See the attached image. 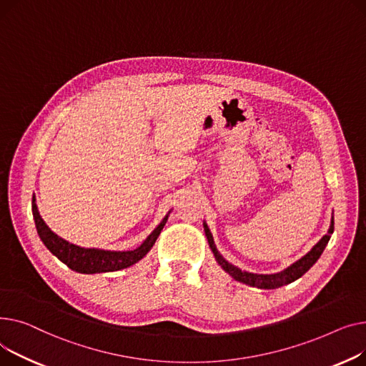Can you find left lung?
<instances>
[{
    "label": "left lung",
    "mask_w": 366,
    "mask_h": 366,
    "mask_svg": "<svg viewBox=\"0 0 366 366\" xmlns=\"http://www.w3.org/2000/svg\"><path fill=\"white\" fill-rule=\"evenodd\" d=\"M204 230H205V234H207V239H208V244H209V248L212 249L214 255H216V260L217 263L223 267L224 272H227L233 279H236V281H239L242 284H247V285H251V287H257V288H263V290H274V288H279V287H284L287 284H291L294 282L295 279L302 277L320 257V254L324 252L330 238H331V233L334 232V219L331 222V227L328 230V234H325L324 238H322L313 248L309 254H306L303 259H300L298 262H295L292 266H290L287 270L281 272V273H274V274H254V273H248V272H242L241 269H238L236 266L227 263L223 257L220 255V252L217 251L216 245H214V241H212V234L208 229V226L204 223Z\"/></svg>",
    "instance_id": "left-lung-1"
}]
</instances>
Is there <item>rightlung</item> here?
Returning a JSON list of instances; mask_svg holds the SVG:
<instances>
[{"label":"right lung","instance_id":"obj_1","mask_svg":"<svg viewBox=\"0 0 366 366\" xmlns=\"http://www.w3.org/2000/svg\"><path fill=\"white\" fill-rule=\"evenodd\" d=\"M35 201V199H32ZM32 212L35 219L36 232L39 234L41 241L44 245L57 257V259L66 264L69 269L78 272V273H102V272H115L125 267H130L149 252V249L154 247L155 241L161 230L165 226L167 217L164 222L150 233L146 241L133 251H103V249H94V248H81L74 244H69L64 239L59 238L54 234L49 226L41 219L39 212L36 209V205L32 204Z\"/></svg>","mask_w":366,"mask_h":366}]
</instances>
